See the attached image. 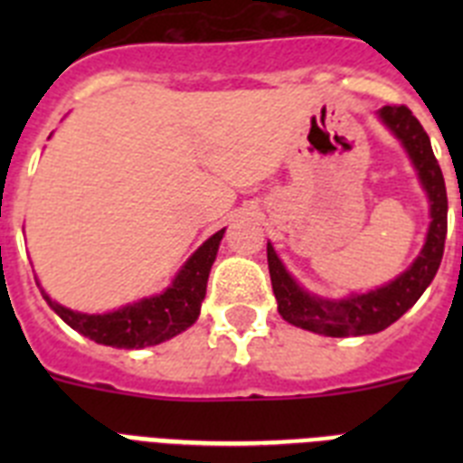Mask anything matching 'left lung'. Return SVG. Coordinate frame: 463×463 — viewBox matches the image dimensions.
Listing matches in <instances>:
<instances>
[{
	"instance_id": "1",
	"label": "left lung",
	"mask_w": 463,
	"mask_h": 463,
	"mask_svg": "<svg viewBox=\"0 0 463 463\" xmlns=\"http://www.w3.org/2000/svg\"><path fill=\"white\" fill-rule=\"evenodd\" d=\"M380 120L390 127L408 150L431 203L427 243L411 267L383 288L371 289L366 294H353L341 301H331V298L313 297L304 288H298L297 280L278 260L273 245L267 243L269 273H271L273 294L278 298V313L289 325L322 334V336H366V334H378L394 325L431 285L443 260L445 234H448V192H445L439 159L433 157L431 141L420 120L406 106H383Z\"/></svg>"
}]
</instances>
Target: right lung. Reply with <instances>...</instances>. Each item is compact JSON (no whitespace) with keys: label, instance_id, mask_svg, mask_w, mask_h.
<instances>
[{"label":"right lung","instance_id":"add662e5","mask_svg":"<svg viewBox=\"0 0 463 463\" xmlns=\"http://www.w3.org/2000/svg\"><path fill=\"white\" fill-rule=\"evenodd\" d=\"M224 236V229L215 232L206 243L185 261V267L178 271L169 288L157 297L141 298L137 304L122 306L113 313L104 315H88L76 313L57 301H52L43 289V298L48 301L71 329L88 336L90 341L101 343L110 347H148L165 343L169 338L178 336L181 331L192 326L199 317L202 301L206 297V282L211 273L213 261L218 255L220 241Z\"/></svg>","mask_w":463,"mask_h":463}]
</instances>
